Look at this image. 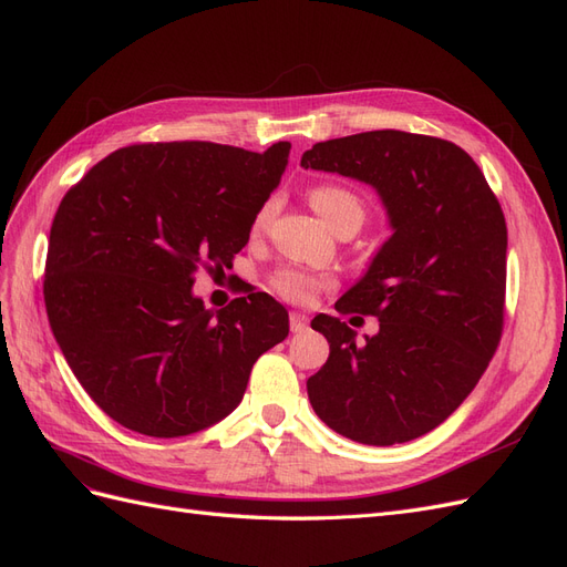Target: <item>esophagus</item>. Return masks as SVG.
<instances>
[{
  "label": "esophagus",
  "instance_id": "34e87169",
  "mask_svg": "<svg viewBox=\"0 0 567 567\" xmlns=\"http://www.w3.org/2000/svg\"><path fill=\"white\" fill-rule=\"evenodd\" d=\"M306 328H309V316L299 313V311L289 313V330H292V332H303Z\"/></svg>",
  "mask_w": 567,
  "mask_h": 567
}]
</instances>
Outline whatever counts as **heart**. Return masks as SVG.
<instances>
[{"instance_id":"1","label":"heart","mask_w":567,"mask_h":567,"mask_svg":"<svg viewBox=\"0 0 567 567\" xmlns=\"http://www.w3.org/2000/svg\"><path fill=\"white\" fill-rule=\"evenodd\" d=\"M311 206L316 208L320 218L326 220L328 225L334 223L339 216L347 214V212H359L363 216L359 197L351 194L349 189L337 187V185H320V187L311 189ZM270 214H272V202H268V204L258 208V214L254 218V228L261 230L264 225L268 223ZM328 285H330V280L320 278V275L297 270V268H282L270 278L272 292L280 295L287 301H295V303L309 301L316 292L326 289Z\"/></svg>"}]
</instances>
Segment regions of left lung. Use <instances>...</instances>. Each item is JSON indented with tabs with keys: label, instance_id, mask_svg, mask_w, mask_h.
I'll list each match as a JSON object with an SVG mask.
<instances>
[{
	"label": "left lung",
	"instance_id": "8db88e82",
	"mask_svg": "<svg viewBox=\"0 0 567 567\" xmlns=\"http://www.w3.org/2000/svg\"><path fill=\"white\" fill-rule=\"evenodd\" d=\"M303 168L373 187L392 237L334 303L380 320L355 332L320 313L330 355L306 382L318 417L347 440L392 446L454 413L487 370L504 330L506 218L475 161L454 142L370 131L313 144Z\"/></svg>",
	"mask_w": 567,
	"mask_h": 567
}]
</instances>
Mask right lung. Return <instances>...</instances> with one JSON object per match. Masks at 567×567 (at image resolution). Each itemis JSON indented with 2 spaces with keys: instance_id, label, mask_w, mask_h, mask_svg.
<instances>
[{
  "instance_id": "1",
  "label": "right lung",
  "mask_w": 567,
  "mask_h": 567,
  "mask_svg": "<svg viewBox=\"0 0 567 567\" xmlns=\"http://www.w3.org/2000/svg\"><path fill=\"white\" fill-rule=\"evenodd\" d=\"M292 144L264 154L214 142L133 144L61 199L44 303L78 382L109 417L147 436L216 425L245 396L258 355L289 332L266 292L220 311L194 297L249 241Z\"/></svg>"
}]
</instances>
